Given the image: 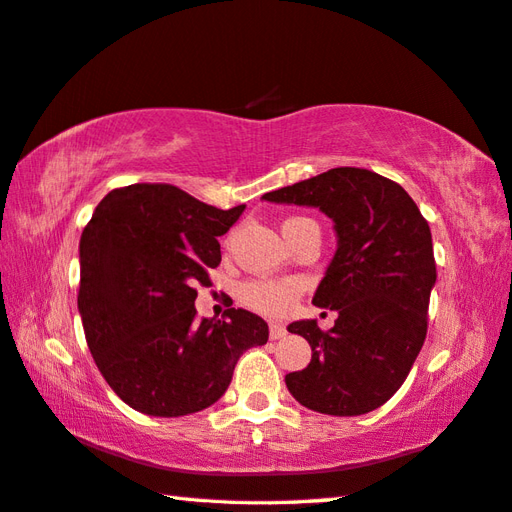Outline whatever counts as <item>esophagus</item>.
Instances as JSON below:
<instances>
[{
	"label": "esophagus",
	"mask_w": 512,
	"mask_h": 512,
	"mask_svg": "<svg viewBox=\"0 0 512 512\" xmlns=\"http://www.w3.org/2000/svg\"><path fill=\"white\" fill-rule=\"evenodd\" d=\"M285 335H287V328L282 324H271L269 326V337L271 339H282Z\"/></svg>",
	"instance_id": "obj_1"
}]
</instances>
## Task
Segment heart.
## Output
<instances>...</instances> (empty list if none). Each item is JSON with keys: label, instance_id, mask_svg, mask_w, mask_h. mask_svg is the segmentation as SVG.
I'll list each match as a JSON object with an SVG mask.
<instances>
[{"label": "heart", "instance_id": "b5f03b06", "mask_svg": "<svg viewBox=\"0 0 512 512\" xmlns=\"http://www.w3.org/2000/svg\"><path fill=\"white\" fill-rule=\"evenodd\" d=\"M289 221H298V219H289ZM295 293H298V287H295L293 282H271V280L247 282L241 291L243 302L249 306V309L260 311L265 315L285 313L291 306Z\"/></svg>", "mask_w": 512, "mask_h": 512}]
</instances>
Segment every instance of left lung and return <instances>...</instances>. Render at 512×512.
Segmentation results:
<instances>
[{
	"instance_id": "obj_1",
	"label": "left lung",
	"mask_w": 512,
	"mask_h": 512,
	"mask_svg": "<svg viewBox=\"0 0 512 512\" xmlns=\"http://www.w3.org/2000/svg\"><path fill=\"white\" fill-rule=\"evenodd\" d=\"M317 208L333 221L337 249L313 304L337 311L331 331L317 320L289 324L311 346V363L289 372L293 399L328 416H361L390 401L427 335L436 260L429 225L407 192L366 168H331L263 195Z\"/></svg>"
}]
</instances>
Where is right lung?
<instances>
[{"mask_svg":"<svg viewBox=\"0 0 512 512\" xmlns=\"http://www.w3.org/2000/svg\"><path fill=\"white\" fill-rule=\"evenodd\" d=\"M243 210L168 184L111 190L96 206L78 245V313L100 374L133 410L162 418L206 410L243 352L267 344V322L245 309L195 320V287L210 282L219 236Z\"/></svg>","mask_w":512,"mask_h":512,"instance_id":"add662e5","label":"right lung"}]
</instances>
